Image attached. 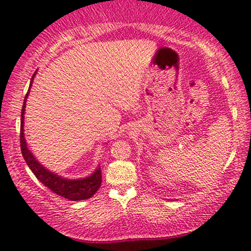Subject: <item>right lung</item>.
<instances>
[{
  "instance_id": "1",
  "label": "right lung",
  "mask_w": 251,
  "mask_h": 251,
  "mask_svg": "<svg viewBox=\"0 0 251 251\" xmlns=\"http://www.w3.org/2000/svg\"><path fill=\"white\" fill-rule=\"evenodd\" d=\"M34 75H33L31 79V85L32 81L34 79ZM28 88V92H29ZM27 94L25 96L24 104L22 108V122H21V149L23 157H24L26 164L28 165V168L32 170V172L34 173L36 178L45 185L47 188H49L51 192H53L57 195L65 198L71 201H81V200H86L92 198L94 194L98 192L100 186L102 182V175H101V168L96 169L95 172L92 176H87V178L79 179V180H69L65 178H62L48 171V170L43 168L40 164L38 160L35 159V157L32 155V152L27 149V145H26L25 138H24V111H25V105H26V99H27Z\"/></svg>"
}]
</instances>
